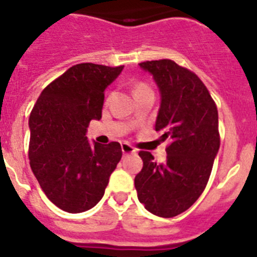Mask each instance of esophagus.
I'll return each mask as SVG.
<instances>
[{
  "label": "esophagus",
  "mask_w": 257,
  "mask_h": 257,
  "mask_svg": "<svg viewBox=\"0 0 257 257\" xmlns=\"http://www.w3.org/2000/svg\"><path fill=\"white\" fill-rule=\"evenodd\" d=\"M121 148H122V153H123V154H133V153H136V149L134 148L133 145L127 144V143H122V144H121Z\"/></svg>",
  "instance_id": "esophagus-1"
}]
</instances>
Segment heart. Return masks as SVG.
<instances>
[{
    "label": "heart",
    "instance_id": "b5f03b06",
    "mask_svg": "<svg viewBox=\"0 0 257 257\" xmlns=\"http://www.w3.org/2000/svg\"><path fill=\"white\" fill-rule=\"evenodd\" d=\"M148 91H152L151 87L144 82H138L135 83V86H134V96H135V95L143 94V92H148Z\"/></svg>",
    "mask_w": 257,
    "mask_h": 257
}]
</instances>
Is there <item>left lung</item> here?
Wrapping results in <instances>:
<instances>
[{"label": "left lung", "instance_id": "obj_1", "mask_svg": "<svg viewBox=\"0 0 257 257\" xmlns=\"http://www.w3.org/2000/svg\"><path fill=\"white\" fill-rule=\"evenodd\" d=\"M160 87L156 131L171 140L165 163L140 151L143 169L135 176L138 198L153 215L174 217L199 198L220 148L219 115L207 87L194 72L170 59L143 61Z\"/></svg>", "mask_w": 257, "mask_h": 257}]
</instances>
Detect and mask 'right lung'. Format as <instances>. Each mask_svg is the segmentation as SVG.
<instances>
[{"instance_id":"1","label":"right lung","mask_w":257,"mask_h":257,"mask_svg":"<svg viewBox=\"0 0 257 257\" xmlns=\"http://www.w3.org/2000/svg\"><path fill=\"white\" fill-rule=\"evenodd\" d=\"M123 69L81 63L44 88L29 115V163L47 198L70 213L94 207L122 157L119 143L90 144L91 119H100L106 86Z\"/></svg>"}]
</instances>
